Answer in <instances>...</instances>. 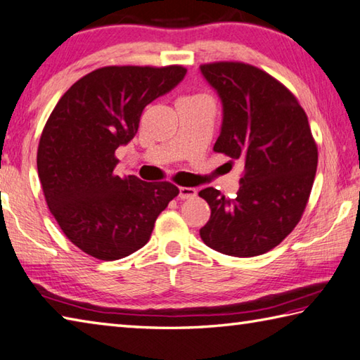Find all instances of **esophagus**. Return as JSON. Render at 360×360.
I'll use <instances>...</instances> for the list:
<instances>
[{"label":"esophagus","instance_id":"1","mask_svg":"<svg viewBox=\"0 0 360 360\" xmlns=\"http://www.w3.org/2000/svg\"><path fill=\"white\" fill-rule=\"evenodd\" d=\"M195 194H198V191H195V188H188V186H180L179 188V198L186 200V199H194Z\"/></svg>","mask_w":360,"mask_h":360}]
</instances>
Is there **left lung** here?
<instances>
[{
  "instance_id": "8db88e82",
  "label": "left lung",
  "mask_w": 360,
  "mask_h": 360,
  "mask_svg": "<svg viewBox=\"0 0 360 360\" xmlns=\"http://www.w3.org/2000/svg\"><path fill=\"white\" fill-rule=\"evenodd\" d=\"M200 72L224 108L213 150L244 162L235 199L214 188L199 193L212 208L200 238L226 255H262L293 232L307 207L318 165L307 114L288 87L255 65L219 60Z\"/></svg>"
}]
</instances>
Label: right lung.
I'll return each mask as SVG.
<instances>
[{"mask_svg":"<svg viewBox=\"0 0 360 360\" xmlns=\"http://www.w3.org/2000/svg\"><path fill=\"white\" fill-rule=\"evenodd\" d=\"M185 75L183 65L101 67L72 84L46 120L37 148L46 205L67 238L94 259L119 260L146 246L179 195L171 181L119 177L114 167L142 110Z\"/></svg>","mask_w":360,"mask_h":360,"instance_id":"add662e5","label":"right lung"}]
</instances>
